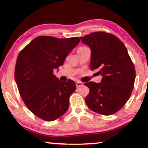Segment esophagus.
<instances>
[{
  "mask_svg": "<svg viewBox=\"0 0 148 148\" xmlns=\"http://www.w3.org/2000/svg\"><path fill=\"white\" fill-rule=\"evenodd\" d=\"M76 85L77 88H79L81 86H82L83 84V83H81V82H79V81H77V82H76Z\"/></svg>",
  "mask_w": 148,
  "mask_h": 148,
  "instance_id": "obj_1",
  "label": "esophagus"
}]
</instances>
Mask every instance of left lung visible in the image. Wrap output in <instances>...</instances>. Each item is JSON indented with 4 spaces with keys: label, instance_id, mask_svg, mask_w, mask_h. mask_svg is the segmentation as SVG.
Wrapping results in <instances>:
<instances>
[{
    "label": "left lung",
    "instance_id": "8db88e82",
    "mask_svg": "<svg viewBox=\"0 0 148 148\" xmlns=\"http://www.w3.org/2000/svg\"><path fill=\"white\" fill-rule=\"evenodd\" d=\"M80 39L91 49V69H98L102 77L100 83H84L90 89L86 105L100 114H114L129 99L136 79L127 49L117 37L106 32H93Z\"/></svg>",
    "mask_w": 148,
    "mask_h": 148
}]
</instances>
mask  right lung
<instances>
[{
    "label": "right lung",
    "instance_id": "right-lung-1",
    "mask_svg": "<svg viewBox=\"0 0 148 148\" xmlns=\"http://www.w3.org/2000/svg\"><path fill=\"white\" fill-rule=\"evenodd\" d=\"M79 41L77 37L39 36L19 54L15 81L22 100L37 117L51 121L67 111L76 84L71 79L62 82L53 72L64 64L66 56Z\"/></svg>",
    "mask_w": 148,
    "mask_h": 148
}]
</instances>
